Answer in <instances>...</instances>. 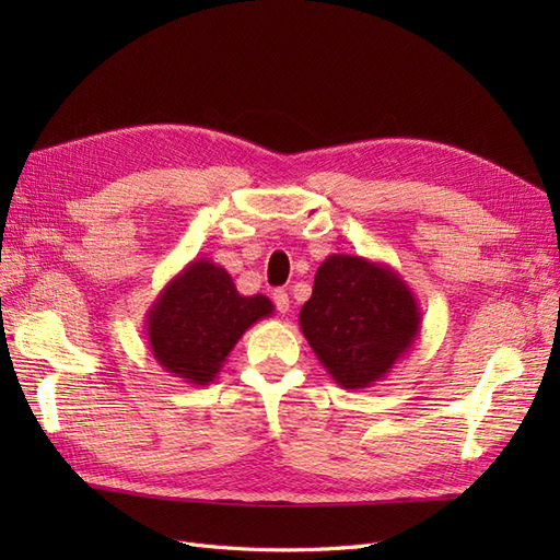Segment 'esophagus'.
I'll return each mask as SVG.
<instances>
[{
  "label": "esophagus",
  "instance_id": "1",
  "mask_svg": "<svg viewBox=\"0 0 560 560\" xmlns=\"http://www.w3.org/2000/svg\"><path fill=\"white\" fill-rule=\"evenodd\" d=\"M273 303H276V308L280 313H287V311H290V294H287L284 290H276L273 292Z\"/></svg>",
  "mask_w": 560,
  "mask_h": 560
}]
</instances>
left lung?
I'll list each match as a JSON object with an SVG mask.
<instances>
[{"label":"left lung","instance_id":"left-lung-1","mask_svg":"<svg viewBox=\"0 0 560 560\" xmlns=\"http://www.w3.org/2000/svg\"><path fill=\"white\" fill-rule=\"evenodd\" d=\"M420 308L393 266L329 254L299 325L327 374L346 389L383 381L420 336Z\"/></svg>","mask_w":560,"mask_h":560}]
</instances>
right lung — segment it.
Listing matches in <instances>:
<instances>
[{"instance_id": "1", "label": "right lung", "mask_w": 560, "mask_h": 560, "mask_svg": "<svg viewBox=\"0 0 560 560\" xmlns=\"http://www.w3.org/2000/svg\"><path fill=\"white\" fill-rule=\"evenodd\" d=\"M268 315H273L270 299L243 296L226 268L194 259L147 311L149 350L167 374L191 385H208L241 336Z\"/></svg>"}]
</instances>
